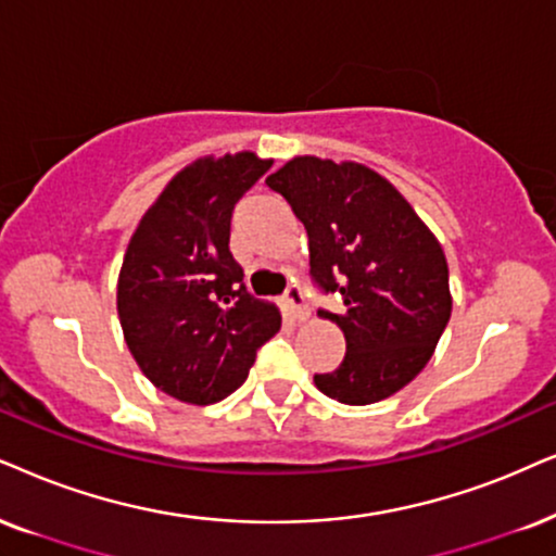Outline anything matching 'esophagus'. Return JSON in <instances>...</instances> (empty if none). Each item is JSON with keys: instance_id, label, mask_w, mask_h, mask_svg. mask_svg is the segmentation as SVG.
<instances>
[{"instance_id": "1", "label": "esophagus", "mask_w": 556, "mask_h": 556, "mask_svg": "<svg viewBox=\"0 0 556 556\" xmlns=\"http://www.w3.org/2000/svg\"><path fill=\"white\" fill-rule=\"evenodd\" d=\"M285 305L287 311H290V315L294 320H307L311 318V307H307L305 302V294H302V290L298 285H292L290 290L285 292Z\"/></svg>"}]
</instances>
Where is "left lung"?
<instances>
[{
	"instance_id": "8db88e82",
	"label": "left lung",
	"mask_w": 556,
	"mask_h": 556,
	"mask_svg": "<svg viewBox=\"0 0 556 556\" xmlns=\"http://www.w3.org/2000/svg\"><path fill=\"white\" fill-rule=\"evenodd\" d=\"M266 185L307 230L313 282L341 298L339 313L318 315L343 330L346 356L315 388L343 405L395 395L452 318L441 243L388 179L354 161L298 156Z\"/></svg>"
}]
</instances>
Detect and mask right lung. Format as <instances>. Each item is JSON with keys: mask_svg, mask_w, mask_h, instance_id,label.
I'll return each instance as SVG.
<instances>
[{"mask_svg": "<svg viewBox=\"0 0 556 556\" xmlns=\"http://www.w3.org/2000/svg\"><path fill=\"white\" fill-rule=\"evenodd\" d=\"M271 161L241 151L197 159L168 181L132 233L117 315L132 359L166 395L213 405L249 377L282 315L243 285L230 217Z\"/></svg>", "mask_w": 556, "mask_h": 556, "instance_id": "right-lung-1", "label": "right lung"}]
</instances>
